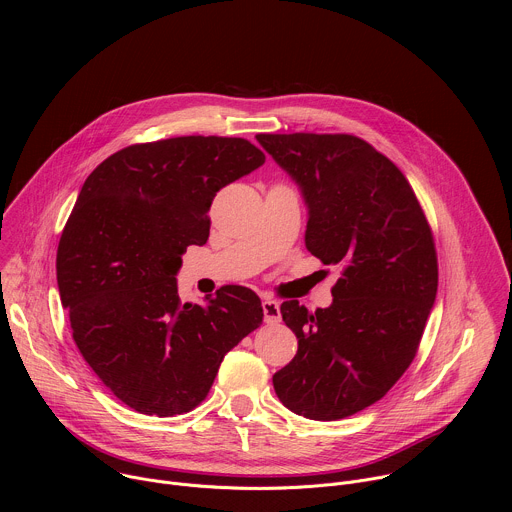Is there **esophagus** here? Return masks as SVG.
Here are the masks:
<instances>
[{"label":"esophagus","instance_id":"esophagus-1","mask_svg":"<svg viewBox=\"0 0 512 512\" xmlns=\"http://www.w3.org/2000/svg\"><path fill=\"white\" fill-rule=\"evenodd\" d=\"M263 314H265V322L267 324H277L281 320L279 302L277 300H265L263 302Z\"/></svg>","mask_w":512,"mask_h":512}]
</instances>
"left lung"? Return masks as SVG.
Here are the masks:
<instances>
[{"label":"left lung","mask_w":512,"mask_h":512,"mask_svg":"<svg viewBox=\"0 0 512 512\" xmlns=\"http://www.w3.org/2000/svg\"><path fill=\"white\" fill-rule=\"evenodd\" d=\"M308 204L306 247L342 265L332 306L281 304L298 352L273 375L298 415L336 421L377 403L413 362L437 294V253L403 172L348 133H259Z\"/></svg>","instance_id":"left-lung-1"}]
</instances>
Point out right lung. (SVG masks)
Segmentation results:
<instances>
[{"mask_svg":"<svg viewBox=\"0 0 512 512\" xmlns=\"http://www.w3.org/2000/svg\"><path fill=\"white\" fill-rule=\"evenodd\" d=\"M263 162L243 137L184 135L127 145L85 180L56 251L58 291L83 358L127 407L192 411L261 326L249 287L182 304L176 273L186 247L208 239L216 192Z\"/></svg>","mask_w":512,"mask_h":512,"instance_id":"right-lung-1","label":"right lung"}]
</instances>
